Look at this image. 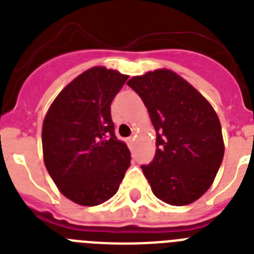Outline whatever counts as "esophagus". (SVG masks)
I'll use <instances>...</instances> for the list:
<instances>
[{
    "label": "esophagus",
    "instance_id": "1",
    "mask_svg": "<svg viewBox=\"0 0 254 254\" xmlns=\"http://www.w3.org/2000/svg\"><path fill=\"white\" fill-rule=\"evenodd\" d=\"M127 141H128L129 146H132V145H133V141H134V136H129V137L127 138Z\"/></svg>",
    "mask_w": 254,
    "mask_h": 254
}]
</instances>
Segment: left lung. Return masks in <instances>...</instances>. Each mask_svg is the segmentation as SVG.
Instances as JSON below:
<instances>
[{
    "label": "left lung",
    "mask_w": 254,
    "mask_h": 254,
    "mask_svg": "<svg viewBox=\"0 0 254 254\" xmlns=\"http://www.w3.org/2000/svg\"><path fill=\"white\" fill-rule=\"evenodd\" d=\"M146 105L156 131V152L141 165L152 193L172 206L194 202L211 187L224 158L219 117L210 103L170 69L127 82Z\"/></svg>",
    "instance_id": "obj_1"
}]
</instances>
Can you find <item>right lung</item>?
<instances>
[{"label": "right lung", "mask_w": 254, "mask_h": 254, "mask_svg": "<svg viewBox=\"0 0 254 254\" xmlns=\"http://www.w3.org/2000/svg\"><path fill=\"white\" fill-rule=\"evenodd\" d=\"M128 78L96 66L69 82L43 122V158L61 193L82 206H96L117 193L131 154L117 140L112 100Z\"/></svg>", "instance_id": "obj_1"}]
</instances>
